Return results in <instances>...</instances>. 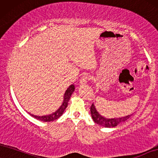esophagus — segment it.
Returning <instances> with one entry per match:
<instances>
[{
  "label": "esophagus",
  "instance_id": "1",
  "mask_svg": "<svg viewBox=\"0 0 158 158\" xmlns=\"http://www.w3.org/2000/svg\"><path fill=\"white\" fill-rule=\"evenodd\" d=\"M89 76L88 75H84L81 77L80 81H79V85L80 86H85L87 85V81L89 79Z\"/></svg>",
  "mask_w": 158,
  "mask_h": 158
}]
</instances>
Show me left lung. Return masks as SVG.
<instances>
[{
	"mask_svg": "<svg viewBox=\"0 0 158 158\" xmlns=\"http://www.w3.org/2000/svg\"><path fill=\"white\" fill-rule=\"evenodd\" d=\"M90 112L93 121L98 125L105 127H114L117 126L118 125H120L127 121L133 114H128L125 117H115V118H106V117H103L102 115L100 114L94 103L92 104L90 107Z\"/></svg>",
	"mask_w": 158,
	"mask_h": 158,
	"instance_id": "1",
	"label": "left lung"
}]
</instances>
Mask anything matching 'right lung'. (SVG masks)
<instances>
[{"label":"right lung","mask_w":158,"mask_h":158,"mask_svg":"<svg viewBox=\"0 0 158 158\" xmlns=\"http://www.w3.org/2000/svg\"><path fill=\"white\" fill-rule=\"evenodd\" d=\"M75 90V86L73 85H71L68 87L66 91L65 92L64 96H63V103L58 108V109H57L55 112L50 114L47 115H44V116H37L32 114L29 113L30 115H31L32 117H34V118L39 119V120L43 121V122H52L55 120V119H58L59 117H60L62 115H63V112L66 109L68 106V104H69V101L70 98H71V95H72L73 92Z\"/></svg>","instance_id":"right-lung-1"}]
</instances>
